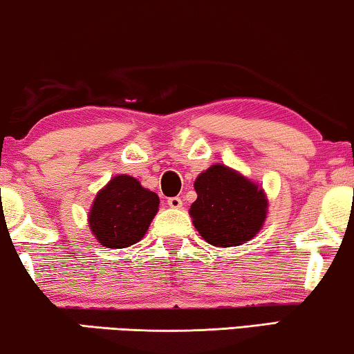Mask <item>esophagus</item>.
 I'll return each mask as SVG.
<instances>
[{
    "mask_svg": "<svg viewBox=\"0 0 354 354\" xmlns=\"http://www.w3.org/2000/svg\"><path fill=\"white\" fill-rule=\"evenodd\" d=\"M167 204H169V207H172V209H180V207L183 206L182 199L177 198V196L169 198V199H167Z\"/></svg>",
    "mask_w": 354,
    "mask_h": 354,
    "instance_id": "34e87169",
    "label": "esophagus"
}]
</instances>
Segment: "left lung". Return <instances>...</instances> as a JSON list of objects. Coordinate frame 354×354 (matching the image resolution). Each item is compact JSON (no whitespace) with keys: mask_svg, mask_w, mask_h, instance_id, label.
<instances>
[{"mask_svg":"<svg viewBox=\"0 0 354 354\" xmlns=\"http://www.w3.org/2000/svg\"><path fill=\"white\" fill-rule=\"evenodd\" d=\"M193 187L198 198L188 212L206 243L234 248L262 230L268 198L257 182L218 162L199 174Z\"/></svg>","mask_w":354,"mask_h":354,"instance_id":"8db88e82","label":"left lung"}]
</instances>
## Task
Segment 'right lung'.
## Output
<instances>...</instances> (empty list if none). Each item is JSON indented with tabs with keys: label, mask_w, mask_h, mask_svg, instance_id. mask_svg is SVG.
<instances>
[{
	"label": "right lung",
	"mask_w": 354,
	"mask_h": 354,
	"mask_svg": "<svg viewBox=\"0 0 354 354\" xmlns=\"http://www.w3.org/2000/svg\"><path fill=\"white\" fill-rule=\"evenodd\" d=\"M158 207L155 192L143 188L136 177L120 174L95 194L88 214L89 228L104 248H129L145 236Z\"/></svg>",
	"instance_id": "1"
}]
</instances>
